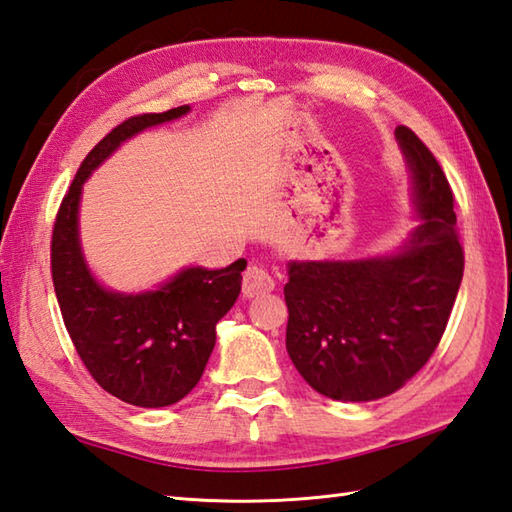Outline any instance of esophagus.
<instances>
[{
  "label": "esophagus",
  "mask_w": 512,
  "mask_h": 512,
  "mask_svg": "<svg viewBox=\"0 0 512 512\" xmlns=\"http://www.w3.org/2000/svg\"><path fill=\"white\" fill-rule=\"evenodd\" d=\"M242 290H244V297H257V295H262V292L275 290V279L266 268L253 264V266H248V270L244 273Z\"/></svg>",
  "instance_id": "1"
}]
</instances>
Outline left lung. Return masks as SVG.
Returning a JSON list of instances; mask_svg holds the SVG:
<instances>
[{"label":"left lung","instance_id":"left-lung-1","mask_svg":"<svg viewBox=\"0 0 512 512\" xmlns=\"http://www.w3.org/2000/svg\"><path fill=\"white\" fill-rule=\"evenodd\" d=\"M396 138L422 220L405 246L358 262L288 264L286 350L312 389L341 402L405 385L436 352L462 284L449 180L409 127Z\"/></svg>","mask_w":512,"mask_h":512}]
</instances>
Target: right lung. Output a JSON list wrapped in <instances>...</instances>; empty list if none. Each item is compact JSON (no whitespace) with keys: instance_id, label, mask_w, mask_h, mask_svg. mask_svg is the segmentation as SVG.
<instances>
[{"instance_id":"add662e5","label":"right lung","mask_w":512,"mask_h":512,"mask_svg":"<svg viewBox=\"0 0 512 512\" xmlns=\"http://www.w3.org/2000/svg\"><path fill=\"white\" fill-rule=\"evenodd\" d=\"M187 112L189 105H180L116 125L81 162L52 228L54 292L76 352L107 394L147 409L173 405L198 385L215 347V325L242 290L246 259L220 270L184 268L165 286L140 295L112 292L85 266L79 200L83 182L123 140Z\"/></svg>"}]
</instances>
